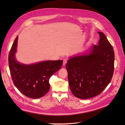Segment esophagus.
I'll list each match as a JSON object with an SVG mask.
<instances>
[{"label": "esophagus", "instance_id": "34e87169", "mask_svg": "<svg viewBox=\"0 0 125 125\" xmlns=\"http://www.w3.org/2000/svg\"><path fill=\"white\" fill-rule=\"evenodd\" d=\"M67 60L66 59H63V66H65L66 65V64L67 63Z\"/></svg>", "mask_w": 125, "mask_h": 125}]
</instances>
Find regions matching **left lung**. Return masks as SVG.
Returning <instances> with one entry per match:
<instances>
[{
	"label": "left lung",
	"instance_id": "obj_1",
	"mask_svg": "<svg viewBox=\"0 0 125 125\" xmlns=\"http://www.w3.org/2000/svg\"><path fill=\"white\" fill-rule=\"evenodd\" d=\"M89 53L69 58L66 68L74 96L88 99L102 93L111 81L114 70V52L104 33Z\"/></svg>",
	"mask_w": 125,
	"mask_h": 125
}]
</instances>
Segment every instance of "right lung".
<instances>
[{"label":"right lung","mask_w":125,"mask_h":125,"mask_svg":"<svg viewBox=\"0 0 125 125\" xmlns=\"http://www.w3.org/2000/svg\"><path fill=\"white\" fill-rule=\"evenodd\" d=\"M18 37L15 39L8 56L9 66L14 85L25 96L37 99L44 96L50 88L49 80L62 68L63 61L47 60L24 65L19 62L15 57Z\"/></svg>","instance_id":"1"}]
</instances>
